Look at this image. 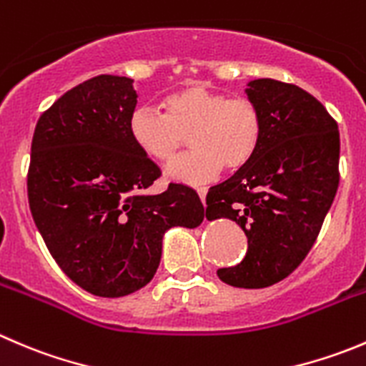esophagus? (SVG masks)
<instances>
[{
    "label": "esophagus",
    "instance_id": "34e87169",
    "mask_svg": "<svg viewBox=\"0 0 366 366\" xmlns=\"http://www.w3.org/2000/svg\"><path fill=\"white\" fill-rule=\"evenodd\" d=\"M197 191H198V197H200V200L205 204V194H207V189H205V187H198Z\"/></svg>",
    "mask_w": 366,
    "mask_h": 366
}]
</instances>
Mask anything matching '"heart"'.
I'll return each instance as SVG.
<instances>
[{
    "mask_svg": "<svg viewBox=\"0 0 366 366\" xmlns=\"http://www.w3.org/2000/svg\"><path fill=\"white\" fill-rule=\"evenodd\" d=\"M161 105L164 114L136 109L129 134L141 154L161 164L172 162L189 136L194 150L169 166L173 180L204 184L218 177L223 166L236 172L252 161L261 144L262 116L248 98H229L191 84L166 94Z\"/></svg>",
    "mask_w": 366,
    "mask_h": 366,
    "instance_id": "obj_1",
    "label": "heart"
}]
</instances>
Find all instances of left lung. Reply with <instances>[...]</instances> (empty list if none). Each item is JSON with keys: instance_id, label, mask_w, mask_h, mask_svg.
<instances>
[{"instance_id": "1", "label": "left lung", "mask_w": 366, "mask_h": 366, "mask_svg": "<svg viewBox=\"0 0 366 366\" xmlns=\"http://www.w3.org/2000/svg\"><path fill=\"white\" fill-rule=\"evenodd\" d=\"M262 116V137L247 166L207 193V219L244 230L243 261L219 268L236 288H268L306 259L340 184V132L324 105L293 84L259 78L244 89Z\"/></svg>"}]
</instances>
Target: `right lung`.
<instances>
[{
	"label": "right lung",
	"instance_id": "add662e5",
	"mask_svg": "<svg viewBox=\"0 0 366 366\" xmlns=\"http://www.w3.org/2000/svg\"><path fill=\"white\" fill-rule=\"evenodd\" d=\"M134 80L100 74L76 85L39 118L28 202L49 254L67 277L98 297H125L154 279L172 227L204 222L197 191L161 177L129 134Z\"/></svg>",
	"mask_w": 366,
	"mask_h": 366
}]
</instances>
